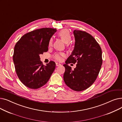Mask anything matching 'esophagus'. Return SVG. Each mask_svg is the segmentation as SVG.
I'll list each match as a JSON object with an SVG mask.
<instances>
[{"instance_id":"obj_1","label":"esophagus","mask_w":122,"mask_h":122,"mask_svg":"<svg viewBox=\"0 0 122 122\" xmlns=\"http://www.w3.org/2000/svg\"><path fill=\"white\" fill-rule=\"evenodd\" d=\"M56 66H60V65H61V64L60 63H59L56 62Z\"/></svg>"}]
</instances>
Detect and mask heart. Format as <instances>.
<instances>
[{"label": "heart", "instance_id": "1", "mask_svg": "<svg viewBox=\"0 0 122 122\" xmlns=\"http://www.w3.org/2000/svg\"><path fill=\"white\" fill-rule=\"evenodd\" d=\"M58 35L59 37H60L61 39H62L63 41L67 44V46H68L69 44V42L71 40V36L69 31L66 29L60 31ZM52 42H53V38L51 37L50 38L49 42H48V45L49 46H52ZM64 56H65V54L64 53H60L55 54L54 55V58L58 60H61L62 59V57H64Z\"/></svg>", "mask_w": 122, "mask_h": 122}]
</instances>
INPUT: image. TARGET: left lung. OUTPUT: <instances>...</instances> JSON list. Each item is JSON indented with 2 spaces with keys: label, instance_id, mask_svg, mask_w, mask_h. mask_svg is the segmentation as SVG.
I'll return each instance as SVG.
<instances>
[{
  "label": "left lung",
  "instance_id": "left-lung-1",
  "mask_svg": "<svg viewBox=\"0 0 122 122\" xmlns=\"http://www.w3.org/2000/svg\"><path fill=\"white\" fill-rule=\"evenodd\" d=\"M74 50L63 66L66 85L73 90L82 91L91 86L97 79L102 64V50L94 38L86 31L74 30ZM77 63L73 70L67 64Z\"/></svg>",
  "mask_w": 122,
  "mask_h": 122
}]
</instances>
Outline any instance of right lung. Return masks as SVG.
I'll return each instance as SVG.
<instances>
[{"label":"right lung","mask_w":122,"mask_h":122,"mask_svg":"<svg viewBox=\"0 0 122 122\" xmlns=\"http://www.w3.org/2000/svg\"><path fill=\"white\" fill-rule=\"evenodd\" d=\"M56 29L42 28L24 35L16 43L13 59L17 75L29 88L37 89L46 85L56 67L54 61L44 65L40 55L47 52L50 38Z\"/></svg>","instance_id":"obj_1"}]
</instances>
